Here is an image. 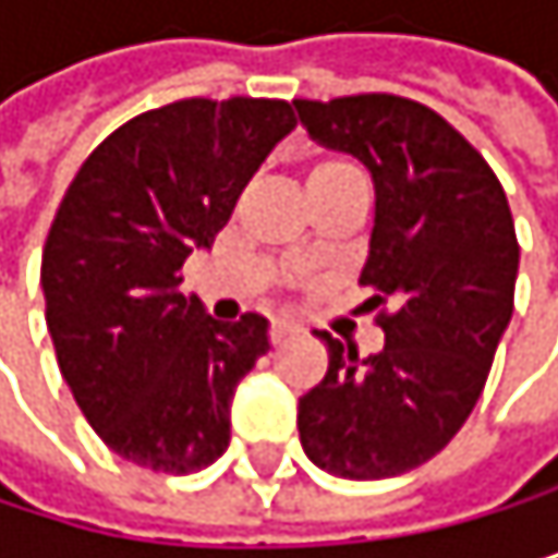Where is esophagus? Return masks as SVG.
Instances as JSON below:
<instances>
[{"mask_svg": "<svg viewBox=\"0 0 558 558\" xmlns=\"http://www.w3.org/2000/svg\"><path fill=\"white\" fill-rule=\"evenodd\" d=\"M294 331H298V325H294V320H288V317H277L274 325H270V338H274V344L288 341V338H291Z\"/></svg>", "mask_w": 558, "mask_h": 558, "instance_id": "obj_1", "label": "esophagus"}]
</instances>
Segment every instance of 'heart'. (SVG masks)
I'll use <instances>...</instances> for the list:
<instances>
[{"label":"heart","instance_id":"obj_1","mask_svg":"<svg viewBox=\"0 0 558 558\" xmlns=\"http://www.w3.org/2000/svg\"><path fill=\"white\" fill-rule=\"evenodd\" d=\"M341 170H351V167L341 163V160H317V163L311 167V173H307V183L325 180V177H335V173H341Z\"/></svg>","mask_w":558,"mask_h":558}]
</instances>
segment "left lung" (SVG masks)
Wrapping results in <instances>:
<instances>
[{"mask_svg":"<svg viewBox=\"0 0 558 558\" xmlns=\"http://www.w3.org/2000/svg\"><path fill=\"white\" fill-rule=\"evenodd\" d=\"M307 136L368 167L375 220L357 281L385 348L357 357L328 331V375L298 401L304 456L338 478H391L456 438L512 320L519 244L502 183L435 110L368 93L294 99Z\"/></svg>","mask_w":558,"mask_h":558,"instance_id":"left-lung-1","label":"left lung"}]
</instances>
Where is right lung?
I'll return each mask as SVG.
<instances>
[{"label": "right lung", "mask_w": 558, "mask_h": 558, "mask_svg": "<svg viewBox=\"0 0 558 558\" xmlns=\"http://www.w3.org/2000/svg\"><path fill=\"white\" fill-rule=\"evenodd\" d=\"M284 99H180L106 136L62 197L39 284L59 372L96 435L133 465L186 475L230 445V401L267 354L264 314L217 320L180 294L264 157Z\"/></svg>", "instance_id": "1"}]
</instances>
